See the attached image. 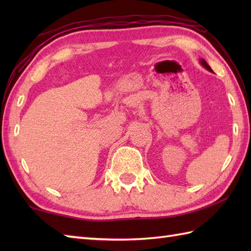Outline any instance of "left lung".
Masks as SVG:
<instances>
[{
  "instance_id": "8db88e82",
  "label": "left lung",
  "mask_w": 251,
  "mask_h": 251,
  "mask_svg": "<svg viewBox=\"0 0 251 251\" xmlns=\"http://www.w3.org/2000/svg\"><path fill=\"white\" fill-rule=\"evenodd\" d=\"M200 63H201V65L202 67H204V68L206 69V70H208L209 72H212V70H211V68L209 67V65H208V63H207L204 59H202V58H201V59H200Z\"/></svg>"
}]
</instances>
